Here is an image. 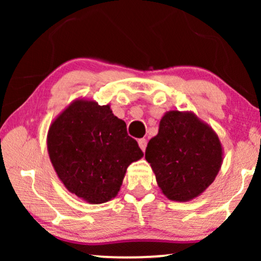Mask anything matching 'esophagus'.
<instances>
[{
	"instance_id": "esophagus-1",
	"label": "esophagus",
	"mask_w": 261,
	"mask_h": 261,
	"mask_svg": "<svg viewBox=\"0 0 261 261\" xmlns=\"http://www.w3.org/2000/svg\"><path fill=\"white\" fill-rule=\"evenodd\" d=\"M138 144H139V146H140V148L142 149V151H145L146 145H147V140H146V139H139Z\"/></svg>"
}]
</instances>
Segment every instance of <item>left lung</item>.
<instances>
[{
    "mask_svg": "<svg viewBox=\"0 0 261 261\" xmlns=\"http://www.w3.org/2000/svg\"><path fill=\"white\" fill-rule=\"evenodd\" d=\"M145 158L163 194L171 201L188 202L215 180L223 147L216 132L194 113L170 110L148 141Z\"/></svg>",
    "mask_w": 261,
    "mask_h": 261,
    "instance_id": "obj_1",
    "label": "left lung"
}]
</instances>
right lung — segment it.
Wrapping results in <instances>:
<instances>
[{"instance_id":"right-lung-1","label":"right lung","mask_w":261,"mask_h":261,"mask_svg":"<svg viewBox=\"0 0 261 261\" xmlns=\"http://www.w3.org/2000/svg\"><path fill=\"white\" fill-rule=\"evenodd\" d=\"M47 151L64 187L90 204L115 198L127 167L144 156L109 105L84 97L71 102L49 124Z\"/></svg>"}]
</instances>
